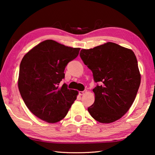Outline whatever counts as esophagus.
<instances>
[{
    "mask_svg": "<svg viewBox=\"0 0 155 155\" xmlns=\"http://www.w3.org/2000/svg\"><path fill=\"white\" fill-rule=\"evenodd\" d=\"M86 92H87V91H86V90L81 91H79V95H80V96H83V95H84V94H85Z\"/></svg>",
    "mask_w": 155,
    "mask_h": 155,
    "instance_id": "esophagus-1",
    "label": "esophagus"
}]
</instances>
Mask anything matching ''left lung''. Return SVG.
I'll use <instances>...</instances> for the list:
<instances>
[{
    "instance_id": "left-lung-1",
    "label": "left lung",
    "mask_w": 155,
    "mask_h": 155,
    "mask_svg": "<svg viewBox=\"0 0 155 155\" xmlns=\"http://www.w3.org/2000/svg\"><path fill=\"white\" fill-rule=\"evenodd\" d=\"M80 57L92 71L95 101L88 111L101 123L119 120L130 108L141 83V74L132 50L113 42L82 49Z\"/></svg>"
}]
</instances>
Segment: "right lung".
Returning a JSON list of instances; mask_svg holds the SVG:
<instances>
[{"label": "right lung", "mask_w": 155, "mask_h": 155, "mask_svg": "<svg viewBox=\"0 0 155 155\" xmlns=\"http://www.w3.org/2000/svg\"><path fill=\"white\" fill-rule=\"evenodd\" d=\"M80 48H72L52 40L41 41L23 57L18 85L31 112L48 123L64 119L77 99L78 91L59 83L65 77L68 62L78 56Z\"/></svg>", "instance_id": "right-lung-1"}]
</instances>
